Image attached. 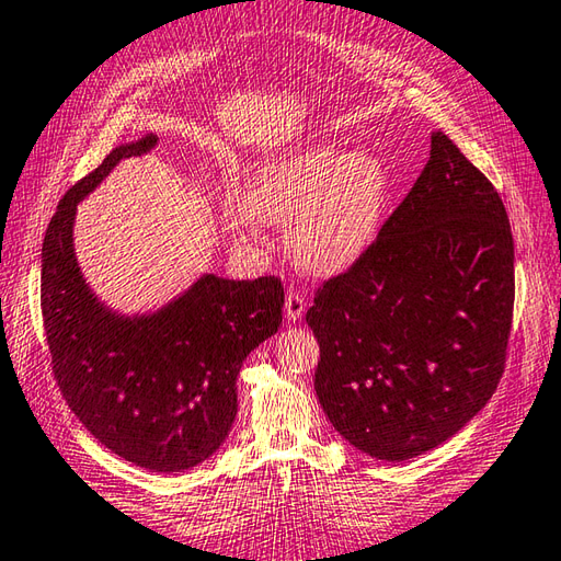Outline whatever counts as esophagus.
I'll use <instances>...</instances> for the list:
<instances>
[{"instance_id": "34e87169", "label": "esophagus", "mask_w": 561, "mask_h": 561, "mask_svg": "<svg viewBox=\"0 0 561 561\" xmlns=\"http://www.w3.org/2000/svg\"><path fill=\"white\" fill-rule=\"evenodd\" d=\"M306 311V299L301 291H287V299H284V313H287L289 321H296V318H301Z\"/></svg>"}]
</instances>
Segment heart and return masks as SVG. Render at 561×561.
Masks as SVG:
<instances>
[{
  "mask_svg": "<svg viewBox=\"0 0 561 561\" xmlns=\"http://www.w3.org/2000/svg\"><path fill=\"white\" fill-rule=\"evenodd\" d=\"M387 172L369 152L318 146L262 168L248 208H233L238 233L262 224H291L289 248L304 270L335 274L357 262L377 236Z\"/></svg>",
  "mask_w": 561,
  "mask_h": 561,
  "instance_id": "obj_1",
  "label": "heart"
}]
</instances>
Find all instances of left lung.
I'll return each mask as SVG.
<instances>
[{"instance_id": "8db88e82", "label": "left lung", "mask_w": 561, "mask_h": 561, "mask_svg": "<svg viewBox=\"0 0 561 561\" xmlns=\"http://www.w3.org/2000/svg\"><path fill=\"white\" fill-rule=\"evenodd\" d=\"M515 272L506 206L443 130L377 240L316 289V397L335 431L399 462L484 409L506 367Z\"/></svg>"}]
</instances>
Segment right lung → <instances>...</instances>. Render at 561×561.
Here are the masks:
<instances>
[{"label":"right lung","mask_w":561,"mask_h":561,"mask_svg":"<svg viewBox=\"0 0 561 561\" xmlns=\"http://www.w3.org/2000/svg\"><path fill=\"white\" fill-rule=\"evenodd\" d=\"M114 148L62 196L41 250V313L53 377L70 411L126 462L182 471L211 457L238 413L243 359L282 325V279L204 274L152 316H116L87 287L72 250L75 208L114 164L156 146Z\"/></svg>","instance_id":"right-lung-1"}]
</instances>
